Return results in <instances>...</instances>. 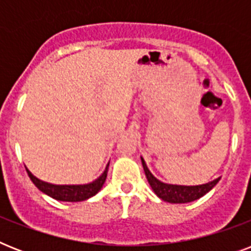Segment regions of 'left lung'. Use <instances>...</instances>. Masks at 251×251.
<instances>
[{
  "label": "left lung",
  "instance_id": "1",
  "mask_svg": "<svg viewBox=\"0 0 251 251\" xmlns=\"http://www.w3.org/2000/svg\"><path fill=\"white\" fill-rule=\"evenodd\" d=\"M142 159V165L145 169L146 177L149 181L150 186L152 187L153 193L160 199L169 203H189L193 201H197L204 194H207L212 187L219 182L220 177L211 182L203 183V185H195V186H183V185H172V183L161 182L150 172V169L146 165L143 157Z\"/></svg>",
  "mask_w": 251,
  "mask_h": 251
}]
</instances>
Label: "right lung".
Masks as SVG:
<instances>
[{"instance_id": "right-lung-1", "label": "right lung", "mask_w": 251, "mask_h": 251, "mask_svg": "<svg viewBox=\"0 0 251 251\" xmlns=\"http://www.w3.org/2000/svg\"><path fill=\"white\" fill-rule=\"evenodd\" d=\"M108 167H109V164L106 165L105 171L102 172V175L99 178L90 183H86V185H53V183L44 182V181L35 177L27 168H25V171L28 173L31 181L35 183V186L40 191H43L44 194L49 195L57 201H62V202H82V201H86V199L94 197L95 194H98L100 191L106 179Z\"/></svg>"}]
</instances>
